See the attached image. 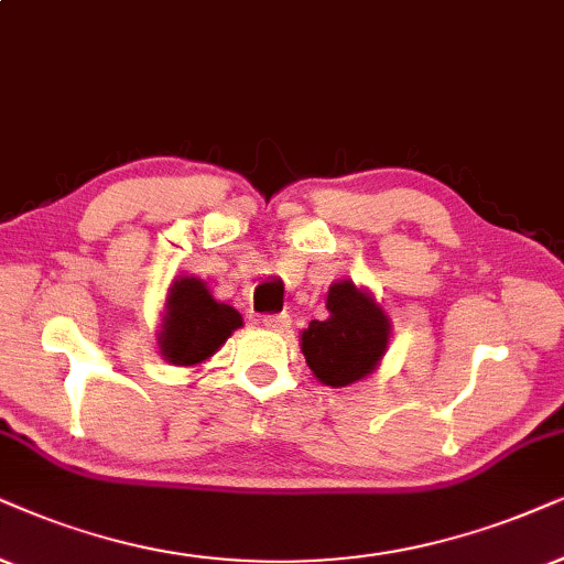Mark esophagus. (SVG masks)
<instances>
[{"instance_id":"1","label":"esophagus","mask_w":564,"mask_h":564,"mask_svg":"<svg viewBox=\"0 0 564 564\" xmlns=\"http://www.w3.org/2000/svg\"><path fill=\"white\" fill-rule=\"evenodd\" d=\"M262 325H265L268 330L286 333L291 327V317L286 315V312H281V315H265V317H262Z\"/></svg>"}]
</instances>
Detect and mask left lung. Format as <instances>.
<instances>
[{"instance_id":"obj_1","label":"left lung","mask_w":564,"mask_h":564,"mask_svg":"<svg viewBox=\"0 0 564 564\" xmlns=\"http://www.w3.org/2000/svg\"><path fill=\"white\" fill-rule=\"evenodd\" d=\"M325 306L327 317L312 319L299 346L317 382L348 388L380 367L393 325L372 291L356 286L351 278L330 283Z\"/></svg>"}]
</instances>
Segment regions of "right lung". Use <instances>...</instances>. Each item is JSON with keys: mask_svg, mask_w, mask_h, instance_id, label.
<instances>
[{"mask_svg": "<svg viewBox=\"0 0 564 564\" xmlns=\"http://www.w3.org/2000/svg\"><path fill=\"white\" fill-rule=\"evenodd\" d=\"M241 325L245 317L231 304L218 302L203 278L180 275L166 289L155 344L169 365L199 367Z\"/></svg>", "mask_w": 564, "mask_h": 564, "instance_id": "obj_1", "label": "right lung"}]
</instances>
